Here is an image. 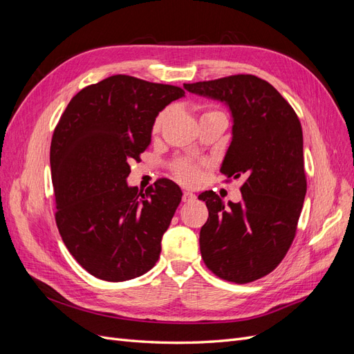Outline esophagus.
I'll list each match as a JSON object with an SVG mask.
<instances>
[{"label": "esophagus", "mask_w": 354, "mask_h": 354, "mask_svg": "<svg viewBox=\"0 0 354 354\" xmlns=\"http://www.w3.org/2000/svg\"><path fill=\"white\" fill-rule=\"evenodd\" d=\"M181 199H183L185 203H189V202H194L196 199V195L192 194V192H183V196H181Z\"/></svg>", "instance_id": "esophagus-1"}]
</instances>
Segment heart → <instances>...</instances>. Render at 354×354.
Wrapping results in <instances>:
<instances>
[{"label":"heart","instance_id":"obj_1","mask_svg":"<svg viewBox=\"0 0 354 354\" xmlns=\"http://www.w3.org/2000/svg\"><path fill=\"white\" fill-rule=\"evenodd\" d=\"M211 116H226V113H224L221 109L216 108V106H203L201 120H205V118H211ZM167 118H168V109L160 111L155 116V120L152 122V128H151L153 136L159 134L160 130H162ZM171 173H173V176L180 181V183H183V185H195V183H198V180L201 177L199 165L192 162V160H187V159H178V160H176V162H173V165H171Z\"/></svg>","mask_w":354,"mask_h":354}]
</instances>
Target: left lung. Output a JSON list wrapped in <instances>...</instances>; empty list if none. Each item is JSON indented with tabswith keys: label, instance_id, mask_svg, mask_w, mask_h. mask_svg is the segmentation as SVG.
<instances>
[{
	"label": "left lung",
	"instance_id": "8db88e82",
	"mask_svg": "<svg viewBox=\"0 0 354 354\" xmlns=\"http://www.w3.org/2000/svg\"><path fill=\"white\" fill-rule=\"evenodd\" d=\"M185 88L229 104L233 138L220 171L226 181L245 178L238 203L224 205L212 190L198 196L209 214L199 233L202 260L224 281H257L279 266L295 238L307 192L301 124L281 93L255 75Z\"/></svg>",
	"mask_w": 354,
	"mask_h": 354
}]
</instances>
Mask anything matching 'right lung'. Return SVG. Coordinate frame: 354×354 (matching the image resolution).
I'll list each match as a JSON object with an SVG mask.
<instances>
[{
  "label": "right lung",
  "mask_w": 354,
  "mask_h": 354,
  "mask_svg": "<svg viewBox=\"0 0 354 354\" xmlns=\"http://www.w3.org/2000/svg\"><path fill=\"white\" fill-rule=\"evenodd\" d=\"M183 95L177 85L113 75L75 94L55 128L57 229L73 259L102 281L134 279L159 259L181 190L158 178L142 194L125 178L151 145L155 116Z\"/></svg>",
  "instance_id": "add662e5"
}]
</instances>
